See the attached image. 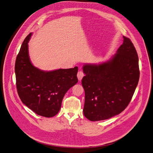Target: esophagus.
<instances>
[{
  "mask_svg": "<svg viewBox=\"0 0 153 153\" xmlns=\"http://www.w3.org/2000/svg\"><path fill=\"white\" fill-rule=\"evenodd\" d=\"M77 78H78L79 80L81 81L82 79V77H83V76H84V74L82 72V71H78V73H77Z\"/></svg>",
  "mask_w": 153,
  "mask_h": 153,
  "instance_id": "obj_1",
  "label": "esophagus"
}]
</instances>
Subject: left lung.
Segmentation results:
<instances>
[{
	"mask_svg": "<svg viewBox=\"0 0 153 153\" xmlns=\"http://www.w3.org/2000/svg\"><path fill=\"white\" fill-rule=\"evenodd\" d=\"M109 60L83 66L85 118L98 121L121 113L129 105L138 84L140 71L136 50L129 38Z\"/></svg>",
	"mask_w": 153,
	"mask_h": 153,
	"instance_id": "left-lung-1",
	"label": "left lung"
}]
</instances>
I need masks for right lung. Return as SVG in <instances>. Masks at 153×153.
<instances>
[{
	"label": "right lung",
	"mask_w": 153,
	"mask_h": 153,
	"mask_svg": "<svg viewBox=\"0 0 153 153\" xmlns=\"http://www.w3.org/2000/svg\"><path fill=\"white\" fill-rule=\"evenodd\" d=\"M31 35L24 40L16 60L17 90L24 104L37 115L51 118L58 113L64 95L78 82V68L50 71L35 68L28 55Z\"/></svg>",
	"instance_id": "obj_1"
}]
</instances>
